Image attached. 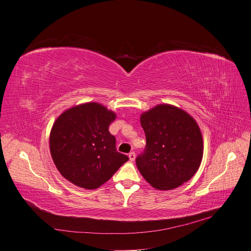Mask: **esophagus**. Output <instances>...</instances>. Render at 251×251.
Instances as JSON below:
<instances>
[{"mask_svg":"<svg viewBox=\"0 0 251 251\" xmlns=\"http://www.w3.org/2000/svg\"><path fill=\"white\" fill-rule=\"evenodd\" d=\"M129 159L131 161H134L135 160V153L134 152H130L129 153Z\"/></svg>","mask_w":251,"mask_h":251,"instance_id":"obj_1","label":"esophagus"}]
</instances>
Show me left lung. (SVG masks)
<instances>
[{
	"instance_id": "1",
	"label": "left lung",
	"mask_w": 251,
	"mask_h": 251,
	"mask_svg": "<svg viewBox=\"0 0 251 251\" xmlns=\"http://www.w3.org/2000/svg\"><path fill=\"white\" fill-rule=\"evenodd\" d=\"M146 136L136 165L150 186L174 190L190 180L201 165L204 143L193 117L170 104H159L140 116Z\"/></svg>"
}]
</instances>
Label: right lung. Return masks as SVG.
I'll return each instance as SVG.
<instances>
[{
	"label": "right lung",
	"instance_id": "right-lung-1",
	"mask_svg": "<svg viewBox=\"0 0 251 251\" xmlns=\"http://www.w3.org/2000/svg\"><path fill=\"white\" fill-rule=\"evenodd\" d=\"M115 112L89 102L62 112L49 135L50 154L60 175L75 186L95 190L108 181L129 157L116 150L109 125Z\"/></svg>",
	"mask_w": 251,
	"mask_h": 251
}]
</instances>
